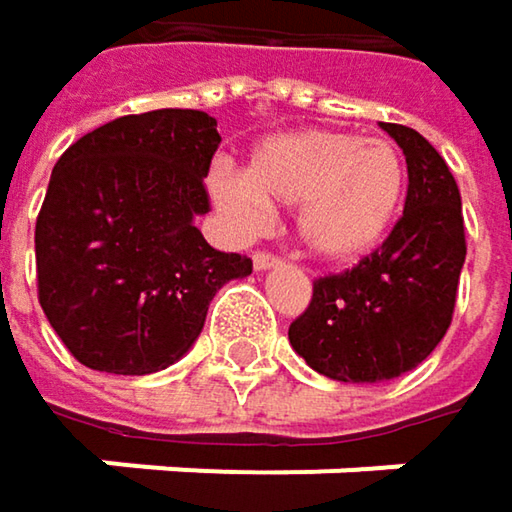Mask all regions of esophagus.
Instances as JSON below:
<instances>
[{
    "label": "esophagus",
    "instance_id": "1",
    "mask_svg": "<svg viewBox=\"0 0 512 512\" xmlns=\"http://www.w3.org/2000/svg\"><path fill=\"white\" fill-rule=\"evenodd\" d=\"M255 269L257 272H263V269H272V266H278L281 263V257L272 255V252H255Z\"/></svg>",
    "mask_w": 512,
    "mask_h": 512
}]
</instances>
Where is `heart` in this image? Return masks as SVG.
<instances>
[{"instance_id":"b5f03b06","label":"heart","mask_w":512,"mask_h":512,"mask_svg":"<svg viewBox=\"0 0 512 512\" xmlns=\"http://www.w3.org/2000/svg\"><path fill=\"white\" fill-rule=\"evenodd\" d=\"M207 189L243 234L266 222L269 207H296L299 243L320 260L347 263L388 237L406 195V162L385 139L296 130L260 142L246 171L213 168Z\"/></svg>"}]
</instances>
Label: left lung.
Segmentation results:
<instances>
[{
  "label": "left lung",
  "mask_w": 512,
  "mask_h": 512,
  "mask_svg": "<svg viewBox=\"0 0 512 512\" xmlns=\"http://www.w3.org/2000/svg\"><path fill=\"white\" fill-rule=\"evenodd\" d=\"M382 130L406 156L403 216L353 269L317 278L287 332L308 367L338 382H385L430 356L451 326L465 263L460 189L448 162L412 127Z\"/></svg>",
  "instance_id": "8db88e82"
}]
</instances>
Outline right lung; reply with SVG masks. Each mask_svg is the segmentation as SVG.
<instances>
[{"label": "right lung", "mask_w": 512, "mask_h": 512, "mask_svg": "<svg viewBox=\"0 0 512 512\" xmlns=\"http://www.w3.org/2000/svg\"><path fill=\"white\" fill-rule=\"evenodd\" d=\"M219 142L207 112L154 109L85 133L55 162L35 225L38 299L79 364L121 376L174 364L219 287L252 272L195 228Z\"/></svg>", "instance_id": "right-lung-1"}]
</instances>
